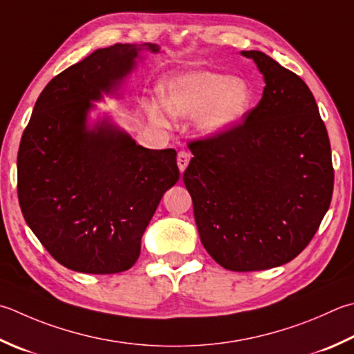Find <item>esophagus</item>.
Returning a JSON list of instances; mask_svg holds the SVG:
<instances>
[{
    "mask_svg": "<svg viewBox=\"0 0 354 354\" xmlns=\"http://www.w3.org/2000/svg\"><path fill=\"white\" fill-rule=\"evenodd\" d=\"M190 153L189 151H185V150H181L178 153V167H179V170L181 171H184L185 169H187V165H189V162H190Z\"/></svg>",
    "mask_w": 354,
    "mask_h": 354,
    "instance_id": "obj_1",
    "label": "esophagus"
}]
</instances>
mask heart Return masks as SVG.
Returning <instances> with one entry per match:
<instances>
[{
    "mask_svg": "<svg viewBox=\"0 0 354 354\" xmlns=\"http://www.w3.org/2000/svg\"><path fill=\"white\" fill-rule=\"evenodd\" d=\"M164 106L173 115H196L198 129L205 135H221L244 120L252 109L250 86L221 72L196 71L171 76L161 86ZM151 115L167 121V112L155 104Z\"/></svg>",
    "mask_w": 354,
    "mask_h": 354,
    "instance_id": "b5f03b06",
    "label": "heart"
}]
</instances>
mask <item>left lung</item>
I'll list each match as a JSON object with an SVG mask.
<instances>
[{"mask_svg": "<svg viewBox=\"0 0 354 354\" xmlns=\"http://www.w3.org/2000/svg\"><path fill=\"white\" fill-rule=\"evenodd\" d=\"M242 55L264 75L262 98L234 129L189 141L183 181L212 258L232 272H258L310 244L330 207L335 170L306 82L259 50Z\"/></svg>", "mask_w": 354, "mask_h": 354, "instance_id": "obj_1", "label": "left lung"}]
</instances>
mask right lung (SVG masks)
<instances>
[{
  "instance_id": "obj_1",
  "label": "right lung",
  "mask_w": 354,
  "mask_h": 354,
  "mask_svg": "<svg viewBox=\"0 0 354 354\" xmlns=\"http://www.w3.org/2000/svg\"><path fill=\"white\" fill-rule=\"evenodd\" d=\"M140 50L98 48L55 76L21 138V212L52 258L73 272L112 274L133 266L159 201L179 179L175 149H144L107 122L86 130L90 101L112 92Z\"/></svg>"
}]
</instances>
